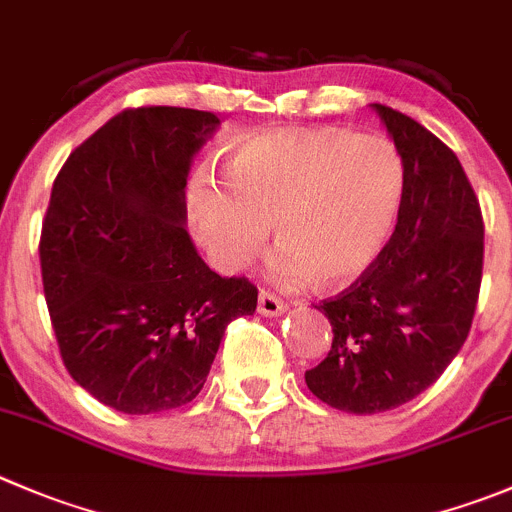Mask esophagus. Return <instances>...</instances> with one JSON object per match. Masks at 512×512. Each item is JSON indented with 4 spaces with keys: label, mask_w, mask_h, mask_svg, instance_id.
Listing matches in <instances>:
<instances>
[{
    "label": "esophagus",
    "mask_w": 512,
    "mask_h": 512,
    "mask_svg": "<svg viewBox=\"0 0 512 512\" xmlns=\"http://www.w3.org/2000/svg\"><path fill=\"white\" fill-rule=\"evenodd\" d=\"M285 310H287V305L280 300V297H275L272 292H267V290H260V295H257V312H260V315L277 317V315H282Z\"/></svg>",
    "instance_id": "34e87169"
}]
</instances>
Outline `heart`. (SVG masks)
Returning <instances> with one entry per match:
<instances>
[{
  "label": "heart",
  "mask_w": 512,
  "mask_h": 512,
  "mask_svg": "<svg viewBox=\"0 0 512 512\" xmlns=\"http://www.w3.org/2000/svg\"><path fill=\"white\" fill-rule=\"evenodd\" d=\"M225 182H192L197 237L225 270H240L275 230L270 272L282 285L335 290L365 275L388 247L408 190L403 155L380 135L340 127L275 132L242 142Z\"/></svg>",
  "instance_id": "b5f03b06"
}]
</instances>
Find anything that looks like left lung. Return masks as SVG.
<instances>
[{"label": "left lung", "instance_id": "left-lung-1", "mask_svg": "<svg viewBox=\"0 0 512 512\" xmlns=\"http://www.w3.org/2000/svg\"><path fill=\"white\" fill-rule=\"evenodd\" d=\"M375 109L408 167L403 210L375 265L315 305L332 347L305 372L317 400L355 415L410 403L443 375L483 280V212L455 152L408 114Z\"/></svg>", "mask_w": 512, "mask_h": 512}]
</instances>
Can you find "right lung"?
<instances>
[{
    "label": "right lung",
    "instance_id": "right-lung-1",
    "mask_svg": "<svg viewBox=\"0 0 512 512\" xmlns=\"http://www.w3.org/2000/svg\"><path fill=\"white\" fill-rule=\"evenodd\" d=\"M220 124L187 107H130L59 170L39 237L49 320L64 367L127 415L197 398L257 287L220 277L185 230L190 160Z\"/></svg>",
    "mask_w": 512,
    "mask_h": 512
}]
</instances>
